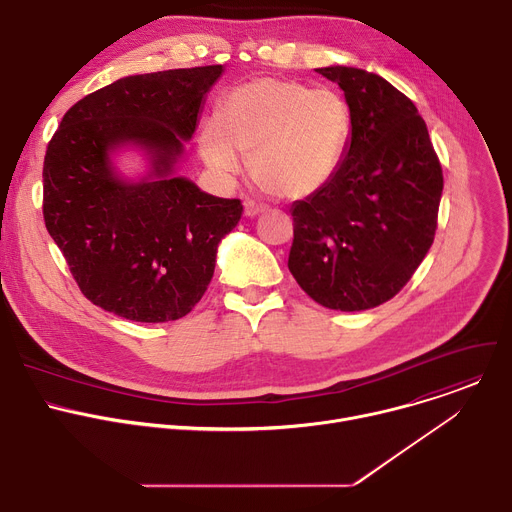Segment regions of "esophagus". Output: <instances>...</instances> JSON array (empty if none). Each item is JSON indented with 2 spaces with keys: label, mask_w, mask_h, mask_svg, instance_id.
Instances as JSON below:
<instances>
[{
  "label": "esophagus",
  "mask_w": 512,
  "mask_h": 512,
  "mask_svg": "<svg viewBox=\"0 0 512 512\" xmlns=\"http://www.w3.org/2000/svg\"><path fill=\"white\" fill-rule=\"evenodd\" d=\"M263 212H265V206H261V204L253 202V200H247V202H245V214H247L249 218H253V216H257V214H263Z\"/></svg>",
  "instance_id": "34e87169"
}]
</instances>
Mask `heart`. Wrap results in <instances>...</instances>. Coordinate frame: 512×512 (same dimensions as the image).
Wrapping results in <instances>:
<instances>
[{
    "label": "heart",
    "instance_id": "1",
    "mask_svg": "<svg viewBox=\"0 0 512 512\" xmlns=\"http://www.w3.org/2000/svg\"><path fill=\"white\" fill-rule=\"evenodd\" d=\"M352 135L342 95L300 81L261 77L235 87L221 111L200 127L204 164L221 178L235 176L249 156L253 182L279 200H306L338 174Z\"/></svg>",
    "mask_w": 512,
    "mask_h": 512
}]
</instances>
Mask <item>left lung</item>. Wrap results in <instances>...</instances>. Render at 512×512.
<instances>
[{"label": "left lung", "instance_id": "8db88e82", "mask_svg": "<svg viewBox=\"0 0 512 512\" xmlns=\"http://www.w3.org/2000/svg\"><path fill=\"white\" fill-rule=\"evenodd\" d=\"M344 91L352 135L336 178L291 204L287 267L330 310H371L411 279L427 255L444 176L417 107L375 72L316 68Z\"/></svg>", "mask_w": 512, "mask_h": 512}]
</instances>
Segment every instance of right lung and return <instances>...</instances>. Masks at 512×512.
<instances>
[{
    "instance_id": "add662e5",
    "label": "right lung",
    "mask_w": 512,
    "mask_h": 512,
    "mask_svg": "<svg viewBox=\"0 0 512 512\" xmlns=\"http://www.w3.org/2000/svg\"><path fill=\"white\" fill-rule=\"evenodd\" d=\"M223 64L123 77L72 105L44 158V223L87 300L133 322L184 318L212 279L218 243L241 221L237 198L178 176ZM139 149L151 168L123 177Z\"/></svg>"
}]
</instances>
